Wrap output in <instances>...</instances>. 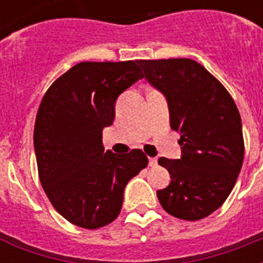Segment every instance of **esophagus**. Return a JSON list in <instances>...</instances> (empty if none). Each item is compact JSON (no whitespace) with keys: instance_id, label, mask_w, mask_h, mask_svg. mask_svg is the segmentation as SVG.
Masks as SVG:
<instances>
[{"instance_id":"esophagus-1","label":"esophagus","mask_w":263,"mask_h":263,"mask_svg":"<svg viewBox=\"0 0 263 263\" xmlns=\"http://www.w3.org/2000/svg\"><path fill=\"white\" fill-rule=\"evenodd\" d=\"M157 164H158V160H157L155 157H150V158H148V165L157 166Z\"/></svg>"}]
</instances>
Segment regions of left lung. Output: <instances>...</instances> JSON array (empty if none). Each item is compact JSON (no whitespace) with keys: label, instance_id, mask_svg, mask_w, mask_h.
<instances>
[{"label":"left lung","instance_id":"left-lung-1","mask_svg":"<svg viewBox=\"0 0 263 263\" xmlns=\"http://www.w3.org/2000/svg\"><path fill=\"white\" fill-rule=\"evenodd\" d=\"M137 64L165 95L171 129L181 134V158L158 160L171 175V183L157 191L161 206L182 220L208 217L226 202L242 166L238 108L223 84L197 61L162 59Z\"/></svg>","mask_w":263,"mask_h":263}]
</instances>
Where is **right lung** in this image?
I'll return each instance as SVG.
<instances>
[{
  "mask_svg": "<svg viewBox=\"0 0 263 263\" xmlns=\"http://www.w3.org/2000/svg\"><path fill=\"white\" fill-rule=\"evenodd\" d=\"M143 77L137 61H82L59 77L40 102L33 132L40 183L53 208L78 227L112 223L127 182L148 164L141 150L113 154L102 144L116 99Z\"/></svg>",
  "mask_w": 263,
  "mask_h": 263,
  "instance_id": "obj_1",
  "label": "right lung"
}]
</instances>
